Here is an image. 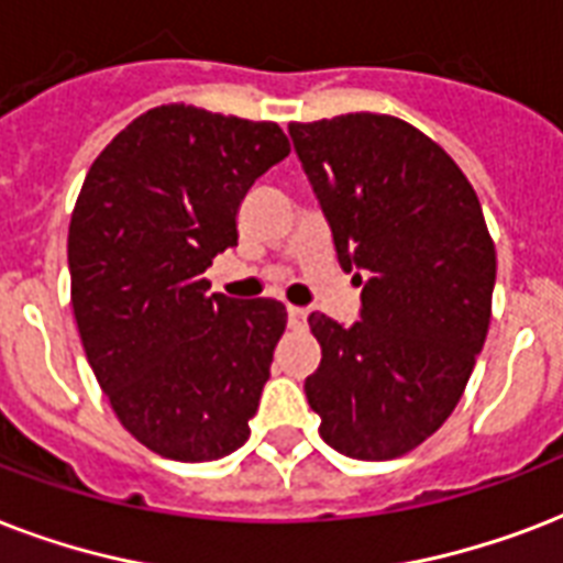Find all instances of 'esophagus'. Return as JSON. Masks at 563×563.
I'll return each instance as SVG.
<instances>
[{
    "label": "esophagus",
    "mask_w": 563,
    "mask_h": 563,
    "mask_svg": "<svg viewBox=\"0 0 563 563\" xmlns=\"http://www.w3.org/2000/svg\"><path fill=\"white\" fill-rule=\"evenodd\" d=\"M287 317H290V325H302L305 317H308V311H305V308H299V305H287Z\"/></svg>",
    "instance_id": "34e87169"
}]
</instances>
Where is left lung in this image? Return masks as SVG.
<instances>
[{"mask_svg":"<svg viewBox=\"0 0 563 563\" xmlns=\"http://www.w3.org/2000/svg\"><path fill=\"white\" fill-rule=\"evenodd\" d=\"M287 132L341 267L364 285L358 322L308 317L322 361L305 396L341 455L399 459L455 411L485 346L496 282L485 213L459 164L405 120L343 114Z\"/></svg>","mask_w":563,"mask_h":563,"instance_id":"obj_1","label":"left lung"}]
</instances>
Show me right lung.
Here are the masks:
<instances>
[{
  "instance_id": "add662e5",
  "label": "right lung",
  "mask_w": 563,
  "mask_h": 563,
  "mask_svg": "<svg viewBox=\"0 0 563 563\" xmlns=\"http://www.w3.org/2000/svg\"><path fill=\"white\" fill-rule=\"evenodd\" d=\"M287 152L276 123L161 104L87 169L67 238L78 334L117 420L164 459L217 461L250 438L287 311L208 294L202 273Z\"/></svg>"
}]
</instances>
